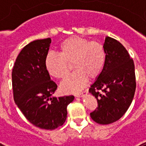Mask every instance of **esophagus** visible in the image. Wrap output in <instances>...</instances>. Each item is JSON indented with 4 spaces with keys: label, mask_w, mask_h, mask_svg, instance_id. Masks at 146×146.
Instances as JSON below:
<instances>
[{
    "label": "esophagus",
    "mask_w": 146,
    "mask_h": 146,
    "mask_svg": "<svg viewBox=\"0 0 146 146\" xmlns=\"http://www.w3.org/2000/svg\"><path fill=\"white\" fill-rule=\"evenodd\" d=\"M87 93H88V91H84V92H81V93L76 94V95H75V96L77 98H80V97H82V96H86Z\"/></svg>",
    "instance_id": "34e87169"
}]
</instances>
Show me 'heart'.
Here are the masks:
<instances>
[{
    "label": "heart",
    "mask_w": 146,
    "mask_h": 146,
    "mask_svg": "<svg viewBox=\"0 0 146 146\" xmlns=\"http://www.w3.org/2000/svg\"><path fill=\"white\" fill-rule=\"evenodd\" d=\"M58 50L59 54L49 52L46 55L44 65L51 76L64 80L68 76L73 64L75 72L60 85L65 93L78 92L86 86L89 78L96 79L104 70L106 51L100 42L73 36L64 40Z\"/></svg>",
    "instance_id": "heart-1"
}]
</instances>
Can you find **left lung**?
I'll return each mask as SVG.
<instances>
[{
    "mask_svg": "<svg viewBox=\"0 0 146 146\" xmlns=\"http://www.w3.org/2000/svg\"><path fill=\"white\" fill-rule=\"evenodd\" d=\"M104 47V70L89 90L98 102V108L90 116L99 124H110L122 117L130 106L136 91V76L133 60L121 43L106 37Z\"/></svg>",
    "mask_w": 146,
    "mask_h": 146,
    "instance_id": "8db88e82",
    "label": "left lung"
}]
</instances>
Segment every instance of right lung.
Returning <instances> with one entry per match:
<instances>
[{
    "instance_id": "add662e5",
    "label": "right lung",
    "mask_w": 146,
    "mask_h": 146,
    "mask_svg": "<svg viewBox=\"0 0 146 146\" xmlns=\"http://www.w3.org/2000/svg\"><path fill=\"white\" fill-rule=\"evenodd\" d=\"M51 39L35 40L22 49L12 71L13 98L29 122L41 129H54L66 121V108L74 96L53 97L57 88L44 65Z\"/></svg>"
}]
</instances>
